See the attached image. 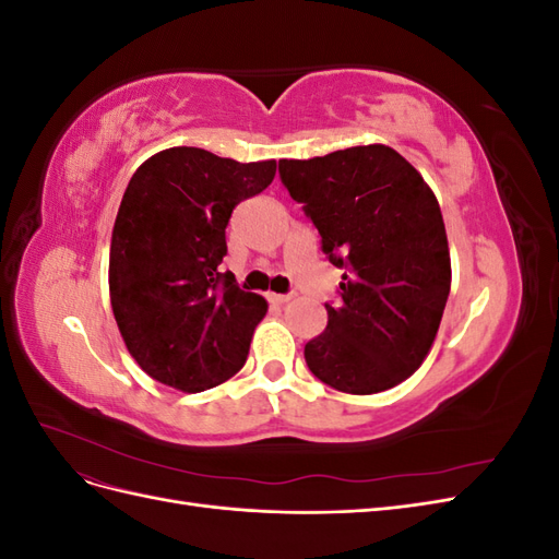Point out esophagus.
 <instances>
[{"mask_svg": "<svg viewBox=\"0 0 559 559\" xmlns=\"http://www.w3.org/2000/svg\"><path fill=\"white\" fill-rule=\"evenodd\" d=\"M289 294H267V300L273 302V306H284V302H289Z\"/></svg>", "mask_w": 559, "mask_h": 559, "instance_id": "1", "label": "esophagus"}]
</instances>
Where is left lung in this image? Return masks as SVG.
Masks as SVG:
<instances>
[{"label": "left lung", "instance_id": "left-lung-1", "mask_svg": "<svg viewBox=\"0 0 559 559\" xmlns=\"http://www.w3.org/2000/svg\"><path fill=\"white\" fill-rule=\"evenodd\" d=\"M280 179L345 270L329 324L306 345L312 376L345 394H378L411 378L431 349L450 294L438 200L384 144L280 160Z\"/></svg>", "mask_w": 559, "mask_h": 559}]
</instances>
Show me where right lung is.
I'll use <instances>...</instances> for the list:
<instances>
[{"label":"right lung","instance_id":"add662e5","mask_svg":"<svg viewBox=\"0 0 559 559\" xmlns=\"http://www.w3.org/2000/svg\"><path fill=\"white\" fill-rule=\"evenodd\" d=\"M275 167L175 146L132 175L111 233L109 294L128 352L154 380L195 394L245 366L267 302L218 265L235 205L265 191Z\"/></svg>","mask_w":559,"mask_h":559}]
</instances>
